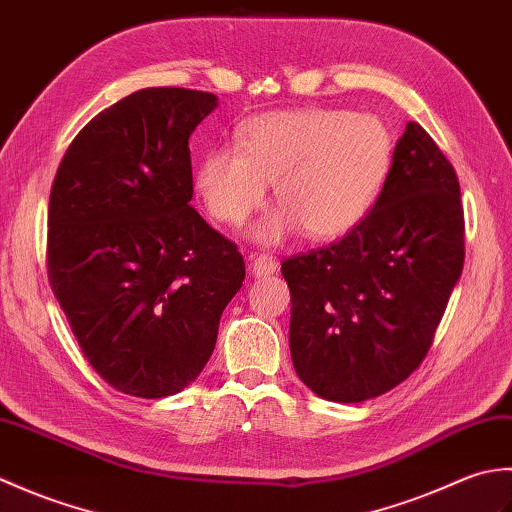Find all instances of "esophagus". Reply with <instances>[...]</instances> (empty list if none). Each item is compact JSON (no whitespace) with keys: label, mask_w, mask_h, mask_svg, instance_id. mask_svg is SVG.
<instances>
[{"label":"esophagus","mask_w":512,"mask_h":512,"mask_svg":"<svg viewBox=\"0 0 512 512\" xmlns=\"http://www.w3.org/2000/svg\"><path fill=\"white\" fill-rule=\"evenodd\" d=\"M250 273L255 277H268L277 273V262L270 255H259L253 264H250Z\"/></svg>","instance_id":"esophagus-1"}]
</instances>
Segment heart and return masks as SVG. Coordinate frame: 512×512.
<instances>
[{
  "mask_svg": "<svg viewBox=\"0 0 512 512\" xmlns=\"http://www.w3.org/2000/svg\"><path fill=\"white\" fill-rule=\"evenodd\" d=\"M394 140L372 114L334 107L270 112L242 129L239 149L215 147L195 169V191L215 222L242 226L275 184L281 209L253 231L262 246H277L303 228L314 242H330L372 211L391 165Z\"/></svg>",
  "mask_w": 512,
  "mask_h": 512,
  "instance_id": "heart-1",
  "label": "heart"
}]
</instances>
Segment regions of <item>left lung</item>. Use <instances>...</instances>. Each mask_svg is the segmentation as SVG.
I'll list each match as a JSON object with an SVG mask.
<instances>
[{"label": "left lung", "instance_id": "8db88e82", "mask_svg": "<svg viewBox=\"0 0 512 512\" xmlns=\"http://www.w3.org/2000/svg\"><path fill=\"white\" fill-rule=\"evenodd\" d=\"M464 266L451 162L407 123L372 211L341 242L281 264L290 354L314 394L361 402L400 385L424 354Z\"/></svg>", "mask_w": 512, "mask_h": 512}]
</instances>
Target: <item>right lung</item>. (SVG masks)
Segmentation results:
<instances>
[{"label": "right lung", "mask_w": 512, "mask_h": 512, "mask_svg": "<svg viewBox=\"0 0 512 512\" xmlns=\"http://www.w3.org/2000/svg\"><path fill=\"white\" fill-rule=\"evenodd\" d=\"M215 107L198 90L129 94L81 129L52 184V292L94 372L129 396H173L200 376L246 277L191 206L189 138Z\"/></svg>", "instance_id": "obj_1"}]
</instances>
